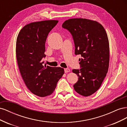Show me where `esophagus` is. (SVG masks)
I'll return each instance as SVG.
<instances>
[{
	"label": "esophagus",
	"instance_id": "1",
	"mask_svg": "<svg viewBox=\"0 0 127 127\" xmlns=\"http://www.w3.org/2000/svg\"><path fill=\"white\" fill-rule=\"evenodd\" d=\"M64 71L65 73H67V72H68L70 71V69L69 68H65V69H64Z\"/></svg>",
	"mask_w": 127,
	"mask_h": 127
}]
</instances>
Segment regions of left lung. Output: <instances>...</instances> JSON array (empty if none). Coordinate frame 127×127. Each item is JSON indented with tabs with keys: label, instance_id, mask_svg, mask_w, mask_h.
<instances>
[{
	"label": "left lung",
	"instance_id": "1",
	"mask_svg": "<svg viewBox=\"0 0 127 127\" xmlns=\"http://www.w3.org/2000/svg\"><path fill=\"white\" fill-rule=\"evenodd\" d=\"M62 27L71 34L75 54L82 57L80 68L72 70L78 77L74 89L82 96H90L99 89L108 70L110 49L106 32L98 22L83 18L69 19Z\"/></svg>",
	"mask_w": 127,
	"mask_h": 127
}]
</instances>
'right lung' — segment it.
<instances>
[{
    "label": "right lung",
    "mask_w": 127,
    "mask_h": 127,
    "mask_svg": "<svg viewBox=\"0 0 127 127\" xmlns=\"http://www.w3.org/2000/svg\"><path fill=\"white\" fill-rule=\"evenodd\" d=\"M58 21L48 20L31 23L19 33L16 41V58L21 74L29 90L44 97L54 91L64 74L60 67L44 66L45 43L49 32Z\"/></svg>",
    "instance_id": "right-lung-1"
}]
</instances>
